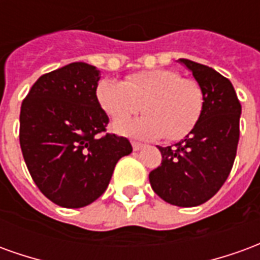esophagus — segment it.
Masks as SVG:
<instances>
[{"instance_id":"1","label":"esophagus","mask_w":260,"mask_h":260,"mask_svg":"<svg viewBox=\"0 0 260 260\" xmlns=\"http://www.w3.org/2000/svg\"><path fill=\"white\" fill-rule=\"evenodd\" d=\"M132 147H134V150H141L142 147H145V145L139 143V142H132Z\"/></svg>"}]
</instances>
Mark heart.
<instances>
[{
    "instance_id": "b5f03b06",
    "label": "heart",
    "mask_w": 260,
    "mask_h": 260,
    "mask_svg": "<svg viewBox=\"0 0 260 260\" xmlns=\"http://www.w3.org/2000/svg\"><path fill=\"white\" fill-rule=\"evenodd\" d=\"M96 97L114 121L129 118L143 108L146 115L141 118L114 124L118 134L139 139H184L198 125L205 106L201 85L174 69L136 72L124 82L106 78L99 82Z\"/></svg>"
}]
</instances>
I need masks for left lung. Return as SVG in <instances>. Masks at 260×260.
Returning <instances> with one entry per match:
<instances>
[{
    "label": "left lung",
    "mask_w": 260,
    "mask_h": 260,
    "mask_svg": "<svg viewBox=\"0 0 260 260\" xmlns=\"http://www.w3.org/2000/svg\"><path fill=\"white\" fill-rule=\"evenodd\" d=\"M201 85L203 113L193 131L174 146L160 147L161 164L150 171L153 191L167 203L199 206L230 175L240 141L241 103L227 78L210 67L181 58Z\"/></svg>",
    "instance_id": "obj_1"
}]
</instances>
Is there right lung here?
Segmentation results:
<instances>
[{
	"instance_id": "1",
	"label": "right lung",
	"mask_w": 260,
	"mask_h": 260,
	"mask_svg": "<svg viewBox=\"0 0 260 260\" xmlns=\"http://www.w3.org/2000/svg\"><path fill=\"white\" fill-rule=\"evenodd\" d=\"M100 71L72 62L42 75L20 107L19 142L27 170L43 195L78 209L107 189L129 141L106 132L107 114L97 102Z\"/></svg>"
}]
</instances>
